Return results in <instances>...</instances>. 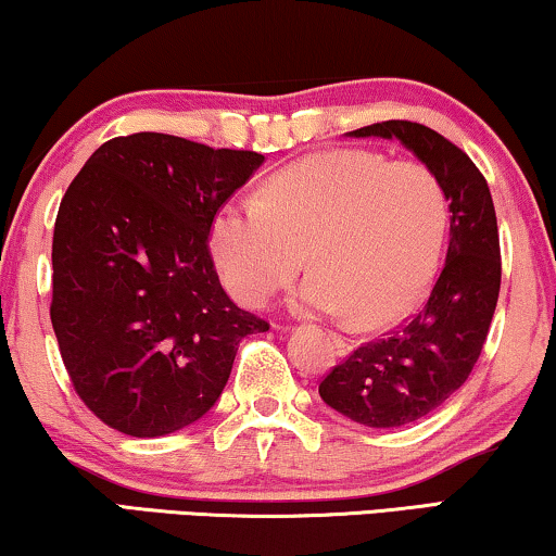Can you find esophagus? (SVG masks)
Segmentation results:
<instances>
[{"mask_svg":"<svg viewBox=\"0 0 556 556\" xmlns=\"http://www.w3.org/2000/svg\"><path fill=\"white\" fill-rule=\"evenodd\" d=\"M330 338H332V345H334V348H338V353H340V355H348V353H350V342H348L345 338H342V334H338V332H332V334H330Z\"/></svg>","mask_w":556,"mask_h":556,"instance_id":"obj_1","label":"esophagus"}]
</instances>
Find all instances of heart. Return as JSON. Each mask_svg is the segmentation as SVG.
Wrapping results in <instances>:
<instances>
[{"mask_svg":"<svg viewBox=\"0 0 556 556\" xmlns=\"http://www.w3.org/2000/svg\"><path fill=\"white\" fill-rule=\"evenodd\" d=\"M448 201L420 161L363 148L325 151L267 178L262 199L239 197L214 214L208 247L224 285L262 307L307 264L296 294L309 312H350L382 327L416 307L435 275Z\"/></svg>","mask_w":556,"mask_h":556,"instance_id":"b5f03b06","label":"heart"}]
</instances>
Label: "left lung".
Wrapping results in <instances>:
<instances>
[{"label":"left lung","instance_id":"8db88e82","mask_svg":"<svg viewBox=\"0 0 556 556\" xmlns=\"http://www.w3.org/2000/svg\"><path fill=\"white\" fill-rule=\"evenodd\" d=\"M348 136L401 140L438 176L451 211L448 252L424 307L386 338L353 350L319 382V397L342 416L397 428L441 408L481 355L502 287L496 211L486 178L441 132L386 121Z\"/></svg>","mask_w":556,"mask_h":556}]
</instances>
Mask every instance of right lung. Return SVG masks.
<instances>
[{"label": "right lung", "instance_id": "1", "mask_svg": "<svg viewBox=\"0 0 556 556\" xmlns=\"http://www.w3.org/2000/svg\"><path fill=\"white\" fill-rule=\"evenodd\" d=\"M264 155L166 132L108 140L67 186L52 237L50 319L80 401L125 435L206 416L239 342L269 325L224 292L214 214Z\"/></svg>", "mask_w": 556, "mask_h": 556}]
</instances>
